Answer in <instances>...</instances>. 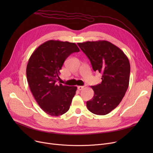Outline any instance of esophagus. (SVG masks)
Here are the masks:
<instances>
[{
    "label": "esophagus",
    "instance_id": "obj_1",
    "mask_svg": "<svg viewBox=\"0 0 153 153\" xmlns=\"http://www.w3.org/2000/svg\"><path fill=\"white\" fill-rule=\"evenodd\" d=\"M84 86H81V85H80V86H78L77 87V89H78V90H79V91H82L83 89H84Z\"/></svg>",
    "mask_w": 153,
    "mask_h": 153
}]
</instances>
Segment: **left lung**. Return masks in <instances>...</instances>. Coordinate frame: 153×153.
Instances as JSON below:
<instances>
[{"instance_id": "left-lung-1", "label": "left lung", "mask_w": 153, "mask_h": 153, "mask_svg": "<svg viewBox=\"0 0 153 153\" xmlns=\"http://www.w3.org/2000/svg\"><path fill=\"white\" fill-rule=\"evenodd\" d=\"M89 59L94 71L102 74V82L91 86L93 98L86 102L92 113L105 115L121 102L129 85L130 64L118 47L105 40L77 43Z\"/></svg>"}]
</instances>
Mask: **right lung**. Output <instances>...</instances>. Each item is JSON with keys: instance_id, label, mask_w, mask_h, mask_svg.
<instances>
[{"instance_id": "right-lung-1", "label": "right lung", "mask_w": 153, "mask_h": 153, "mask_svg": "<svg viewBox=\"0 0 153 153\" xmlns=\"http://www.w3.org/2000/svg\"><path fill=\"white\" fill-rule=\"evenodd\" d=\"M79 48L74 43L48 40L31 55L27 66V78L35 99L47 114L58 117L67 112L77 87L56 84L59 71L68 56Z\"/></svg>"}]
</instances>
